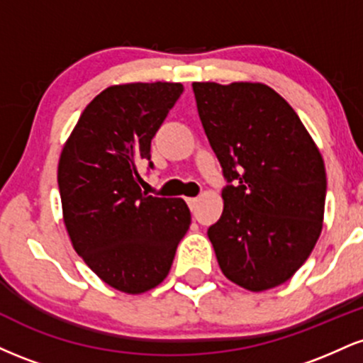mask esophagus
<instances>
[{
    "mask_svg": "<svg viewBox=\"0 0 363 363\" xmlns=\"http://www.w3.org/2000/svg\"><path fill=\"white\" fill-rule=\"evenodd\" d=\"M186 201H187V205H189L191 210H196V206H198L199 199H198V198H187Z\"/></svg>",
    "mask_w": 363,
    "mask_h": 363,
    "instance_id": "obj_1",
    "label": "esophagus"
}]
</instances>
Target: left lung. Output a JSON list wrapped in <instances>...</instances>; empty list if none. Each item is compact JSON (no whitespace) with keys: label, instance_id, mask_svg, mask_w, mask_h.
Segmentation results:
<instances>
[{"label":"left lung","instance_id":"left-lung-1","mask_svg":"<svg viewBox=\"0 0 363 363\" xmlns=\"http://www.w3.org/2000/svg\"><path fill=\"white\" fill-rule=\"evenodd\" d=\"M193 90L230 182L208 228L216 261L245 290L274 289L307 261L323 230V157L297 112L264 83L194 82Z\"/></svg>","mask_w":363,"mask_h":363}]
</instances>
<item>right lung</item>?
<instances>
[{
	"instance_id": "add662e5",
	"label": "right lung",
	"mask_w": 363,
	"mask_h": 363,
	"mask_svg": "<svg viewBox=\"0 0 363 363\" xmlns=\"http://www.w3.org/2000/svg\"><path fill=\"white\" fill-rule=\"evenodd\" d=\"M182 90L169 82L102 90L82 112L60 157L62 220L73 249L104 283L129 295L167 278L191 225L184 199L141 193L138 174Z\"/></svg>"
}]
</instances>
